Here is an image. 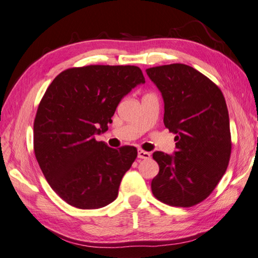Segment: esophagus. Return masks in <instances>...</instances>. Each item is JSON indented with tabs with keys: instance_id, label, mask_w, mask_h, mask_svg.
I'll list each match as a JSON object with an SVG mask.
<instances>
[{
	"instance_id": "1",
	"label": "esophagus",
	"mask_w": 258,
	"mask_h": 258,
	"mask_svg": "<svg viewBox=\"0 0 258 258\" xmlns=\"http://www.w3.org/2000/svg\"><path fill=\"white\" fill-rule=\"evenodd\" d=\"M138 157L140 159H148V158H150V153L140 149V150H138Z\"/></svg>"
}]
</instances>
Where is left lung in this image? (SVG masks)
<instances>
[{
    "label": "left lung",
    "mask_w": 258,
    "mask_h": 258,
    "mask_svg": "<svg viewBox=\"0 0 258 258\" xmlns=\"http://www.w3.org/2000/svg\"><path fill=\"white\" fill-rule=\"evenodd\" d=\"M146 72L162 94L163 121L177 141L173 154H153L159 172L151 190L170 206H195L211 194L230 162L226 102L217 86L188 65H162Z\"/></svg>",
    "instance_id": "8db88e82"
}]
</instances>
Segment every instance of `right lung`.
<instances>
[{
	"label": "right lung",
	"instance_id": "1",
	"mask_svg": "<svg viewBox=\"0 0 258 258\" xmlns=\"http://www.w3.org/2000/svg\"><path fill=\"white\" fill-rule=\"evenodd\" d=\"M145 83L138 67L89 65L65 70L49 85L34 120V153L49 185L70 206L99 209L116 200L138 151L110 148L95 136L107 132L119 102Z\"/></svg>",
	"mask_w": 258,
	"mask_h": 258
}]
</instances>
